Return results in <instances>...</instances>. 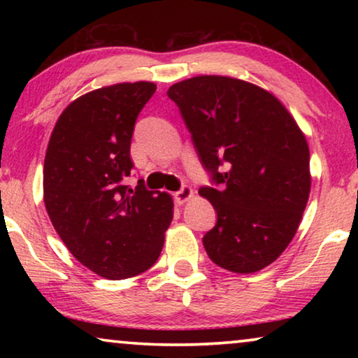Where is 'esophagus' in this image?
Segmentation results:
<instances>
[{
  "label": "esophagus",
  "mask_w": 358,
  "mask_h": 358,
  "mask_svg": "<svg viewBox=\"0 0 358 358\" xmlns=\"http://www.w3.org/2000/svg\"><path fill=\"white\" fill-rule=\"evenodd\" d=\"M194 195V190L189 187V185H182V187H180L178 192H176V200H178L179 203H184V202H187V200L192 197Z\"/></svg>",
  "instance_id": "esophagus-1"
}]
</instances>
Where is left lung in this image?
Segmentation results:
<instances>
[{
	"label": "left lung",
	"instance_id": "obj_1",
	"mask_svg": "<svg viewBox=\"0 0 358 358\" xmlns=\"http://www.w3.org/2000/svg\"><path fill=\"white\" fill-rule=\"evenodd\" d=\"M168 97L210 174L212 185L199 189L217 212L205 251L227 271H261L285 251L305 212V135L275 96L234 78H190L171 86Z\"/></svg>",
	"mask_w": 358,
	"mask_h": 358
}]
</instances>
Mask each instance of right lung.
<instances>
[{
  "label": "right lung",
  "mask_w": 358,
  "mask_h": 358,
  "mask_svg": "<svg viewBox=\"0 0 358 358\" xmlns=\"http://www.w3.org/2000/svg\"><path fill=\"white\" fill-rule=\"evenodd\" d=\"M153 83H120L73 101L52 131L43 163V202L58 236L97 275L120 280L158 261L173 200L127 185L130 143Z\"/></svg>",
  "instance_id": "obj_1"
}]
</instances>
